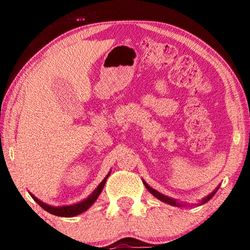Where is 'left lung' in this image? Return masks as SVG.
<instances>
[{"label": "left lung", "instance_id": "8db88e82", "mask_svg": "<svg viewBox=\"0 0 250 250\" xmlns=\"http://www.w3.org/2000/svg\"><path fill=\"white\" fill-rule=\"evenodd\" d=\"M143 184H145L146 188V189H148V191H149L150 193L153 194V196H155V197L157 198V199H159L160 201H163V203H165V204H168V205H170V206H175V207H183V206H187L186 204L181 203V201L176 200V199H174V198L167 197V196H165V194L160 193V192H158V191H157V190L152 189V188L150 187V186H148V183L145 182V181H143ZM218 188H220V187H217L216 189H215V190L213 191V192H211L210 194H208L207 197L203 198V199H201V200L199 201V204H197V205H204V204H206L207 201H209V200H210V198H213L214 194L216 193V191L218 190Z\"/></svg>", "mask_w": 250, "mask_h": 250}]
</instances>
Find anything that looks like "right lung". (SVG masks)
<instances>
[{
  "label": "right lung",
  "instance_id": "1",
  "mask_svg": "<svg viewBox=\"0 0 250 250\" xmlns=\"http://www.w3.org/2000/svg\"><path fill=\"white\" fill-rule=\"evenodd\" d=\"M109 175H110V172L107 174V176L104 177V181L99 184V186L97 187V189H95L93 192H92L90 196L86 198V199L82 200V201H80V203L74 204V205H66V206H51V205L44 204L43 201L37 199V198L32 193H30V196H32L33 199L35 200L44 210L49 211L50 214L57 215V216H61V217H73V216H76V215L84 213L85 210H87L88 208H90L92 205L95 203V200L98 199V197L100 196L102 190H104L105 181H107Z\"/></svg>",
  "mask_w": 250,
  "mask_h": 250
}]
</instances>
